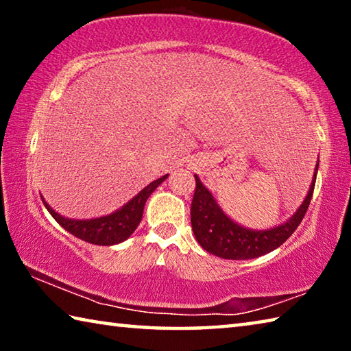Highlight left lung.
<instances>
[{
  "label": "left lung",
  "mask_w": 351,
  "mask_h": 351,
  "mask_svg": "<svg viewBox=\"0 0 351 351\" xmlns=\"http://www.w3.org/2000/svg\"><path fill=\"white\" fill-rule=\"evenodd\" d=\"M317 169L319 158L310 190L299 209L293 213V217L274 228L260 230L245 228L226 215L217 199L213 198L210 190L195 175L197 189H195L192 207H190V219H192L195 239L203 246L204 251L226 260H249L269 254L289 239L297 226L300 224L302 218L305 217L313 197L314 184H316Z\"/></svg>",
  "instance_id": "1"
}]
</instances>
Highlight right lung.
Segmentation results:
<instances>
[{
	"mask_svg": "<svg viewBox=\"0 0 351 351\" xmlns=\"http://www.w3.org/2000/svg\"><path fill=\"white\" fill-rule=\"evenodd\" d=\"M167 178L169 175L158 178L156 181L150 182L147 187L142 189L136 197L130 199L127 204H123L121 209L114 210L110 213V215L99 218H66L52 209V207L46 203L45 198L43 204L46 206V209L49 210L52 218H54L63 229H66L69 234L77 237V239L91 243V245L112 246L125 241L128 237L134 232L142 219V213H144V207L148 197H150L154 190H156V187L161 186V182H164Z\"/></svg>",
	"mask_w": 351,
	"mask_h": 351,
	"instance_id": "1",
	"label": "right lung"
}]
</instances>
